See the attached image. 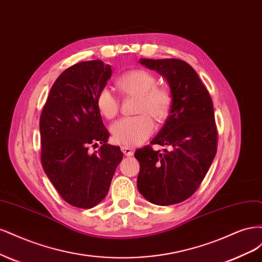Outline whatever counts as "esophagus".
<instances>
[{
	"label": "esophagus",
	"instance_id": "obj_1",
	"mask_svg": "<svg viewBox=\"0 0 262 262\" xmlns=\"http://www.w3.org/2000/svg\"><path fill=\"white\" fill-rule=\"evenodd\" d=\"M121 150H122V152L126 157H132L134 155V152H135V149L132 148V147H128V146H122Z\"/></svg>",
	"mask_w": 262,
	"mask_h": 262
}]
</instances>
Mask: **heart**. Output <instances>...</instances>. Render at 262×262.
Segmentation results:
<instances>
[{
    "label": "heart",
    "instance_id": "b5f03b06",
    "mask_svg": "<svg viewBox=\"0 0 262 262\" xmlns=\"http://www.w3.org/2000/svg\"><path fill=\"white\" fill-rule=\"evenodd\" d=\"M117 86L125 95L138 96L137 116L124 117L111 126L112 139L120 145L136 146L148 139L155 130L154 119L164 121L172 106V94L165 87L157 86L154 74L145 70H133L123 74ZM96 104L100 114L112 120L119 113L120 101L114 92L104 87L99 91Z\"/></svg>",
    "mask_w": 262,
    "mask_h": 262
}]
</instances>
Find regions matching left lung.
Here are the masks:
<instances>
[{
    "instance_id": "obj_1",
    "label": "left lung",
    "mask_w": 262,
    "mask_h": 262,
    "mask_svg": "<svg viewBox=\"0 0 262 262\" xmlns=\"http://www.w3.org/2000/svg\"><path fill=\"white\" fill-rule=\"evenodd\" d=\"M139 63L165 78L172 106L151 141L170 149L160 152L147 146L135 152L140 164L137 187L151 204H180L197 190L216 154L212 100L188 63L177 58H140Z\"/></svg>"
}]
</instances>
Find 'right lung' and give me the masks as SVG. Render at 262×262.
Masks as SVG:
<instances>
[{
    "label": "right lung",
    "mask_w": 262,
    "mask_h": 262,
    "mask_svg": "<svg viewBox=\"0 0 262 262\" xmlns=\"http://www.w3.org/2000/svg\"><path fill=\"white\" fill-rule=\"evenodd\" d=\"M111 75V66L100 60L69 67L53 83L40 116L42 166L61 197L77 208L104 199L123 159L120 147L107 143L96 104ZM98 142L103 146L90 154L89 146Z\"/></svg>",
    "instance_id": "obj_1"
}]
</instances>
